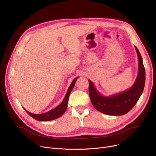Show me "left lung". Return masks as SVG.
<instances>
[{
    "mask_svg": "<svg viewBox=\"0 0 156 156\" xmlns=\"http://www.w3.org/2000/svg\"><path fill=\"white\" fill-rule=\"evenodd\" d=\"M139 61L138 77L134 85L129 90L111 97H103L97 91L94 84L89 80V94L94 108L102 113L120 116L127 113L138 102L144 90L145 70L141 55L136 47Z\"/></svg>",
    "mask_w": 156,
    "mask_h": 156,
    "instance_id": "1",
    "label": "left lung"
}]
</instances>
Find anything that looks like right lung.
Listing matches in <instances>:
<instances>
[{
  "label": "right lung",
  "mask_w": 156,
  "mask_h": 156,
  "mask_svg": "<svg viewBox=\"0 0 156 156\" xmlns=\"http://www.w3.org/2000/svg\"><path fill=\"white\" fill-rule=\"evenodd\" d=\"M78 77L75 79L72 83H71L70 86L69 88L68 89V91L66 92V94L65 95V98L63 99V102H62L58 106H57L55 108L51 110L50 111L47 112L45 113H42V114H33L29 113V111H27V110L25 109L27 113L31 116L33 117V118H34L35 120H38V121H43V122H46V121H50V120H52L54 119H56V118L60 117L61 116L63 115L64 114V113L65 112L66 108H67V104H68V98H69L70 93L73 88V86L75 85V83H76V80L77 79Z\"/></svg>",
  "instance_id": "1"
}]
</instances>
